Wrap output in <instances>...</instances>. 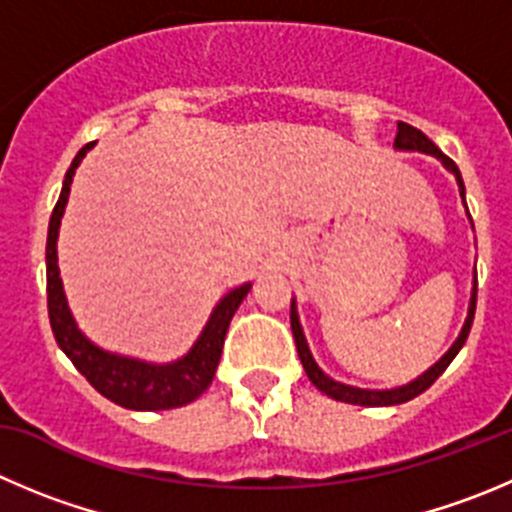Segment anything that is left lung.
<instances>
[{
  "label": "left lung",
  "mask_w": 512,
  "mask_h": 512,
  "mask_svg": "<svg viewBox=\"0 0 512 512\" xmlns=\"http://www.w3.org/2000/svg\"><path fill=\"white\" fill-rule=\"evenodd\" d=\"M394 148H397V150H417V153L435 155L437 160H442V165H445V168L450 170L452 175H455L457 188H460L462 203H465V183H462L460 168H457V165L452 163V160L447 158V155L442 153V150L437 148V145L432 143V140L427 138L425 133H422V130L412 128V125H407V123H397V138H394ZM467 216H470V213H467ZM475 299H478V274H475V279H472V296H470V306H467V319H465V324H462L460 337L455 339V344H452V347L447 349L445 354H442L440 362L432 364V367L427 369L425 374H420L417 379H412L410 384H402V387H394V389H359V387H352V384L337 382V379H332L329 374L321 372L319 364H316L314 357H311L309 344H306L304 329H301L299 314H296V301H291V332H294L296 352H299L301 364H304L306 377L311 379V384H314L319 392H324L326 397L337 399V402H347V405L392 407V405H402V402H410V399H415L417 394H422L425 389H430L432 384H435V379L440 377V374L445 372L447 367H450V362L457 357V352H460L462 344H465L467 334H470L472 319H475Z\"/></svg>",
  "instance_id": "left-lung-1"
}]
</instances>
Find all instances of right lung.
Instances as JSON below:
<instances>
[{"label":"right lung","mask_w":512,"mask_h":512,"mask_svg":"<svg viewBox=\"0 0 512 512\" xmlns=\"http://www.w3.org/2000/svg\"><path fill=\"white\" fill-rule=\"evenodd\" d=\"M92 145L95 143H87L75 155L70 168H67L60 201H57L55 211L50 216V231H47V309H50L52 334H55L62 352L77 367V372L102 397H107L115 405L140 412L183 407L201 397L211 387L213 377H216V367L221 362L228 324H231L241 301L251 291V284H243L238 289L228 291L216 304L211 319L203 326L201 337L193 344L191 352L170 364H153L135 357H123V354L105 352L97 344H92L77 329V321L72 319V311L65 299V289H62L60 266H57V233H60V221L62 213H65L67 198H70L72 175H75L77 165L82 163V158H85Z\"/></svg>","instance_id":"obj_1"}]
</instances>
